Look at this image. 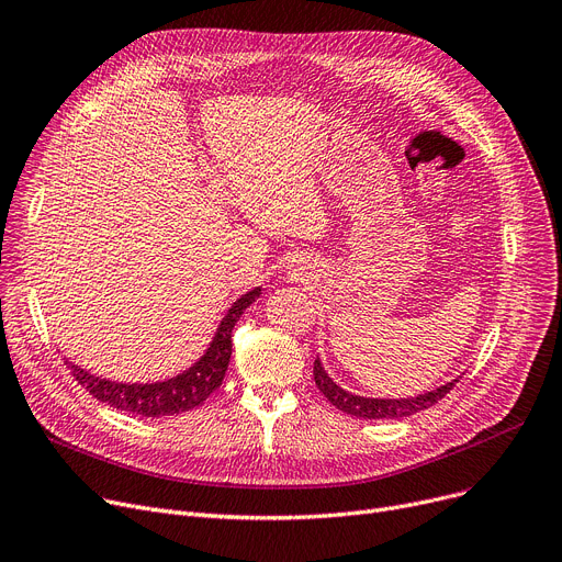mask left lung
I'll use <instances>...</instances> for the list:
<instances>
[{
  "label": "left lung",
  "instance_id": "1",
  "mask_svg": "<svg viewBox=\"0 0 562 562\" xmlns=\"http://www.w3.org/2000/svg\"><path fill=\"white\" fill-rule=\"evenodd\" d=\"M314 382L316 387L321 390V394L326 396L337 409L346 412L350 417H360V419H401V417H409L415 415L419 409H426L430 405H435L437 401L445 398L453 387L456 382H447L432 392L412 396V398H364V396H356L344 392L339 385H335L333 378L323 371L321 362L314 360Z\"/></svg>",
  "mask_w": 562,
  "mask_h": 562
}]
</instances>
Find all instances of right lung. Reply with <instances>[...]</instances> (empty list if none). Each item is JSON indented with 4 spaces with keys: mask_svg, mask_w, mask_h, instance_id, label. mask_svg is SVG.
I'll return each instance as SVG.
<instances>
[{
    "mask_svg": "<svg viewBox=\"0 0 562 562\" xmlns=\"http://www.w3.org/2000/svg\"><path fill=\"white\" fill-rule=\"evenodd\" d=\"M259 291L261 289L248 291L246 296H241L229 307V312L221 321V328L210 350L204 352V358L195 367L166 382H155V385H123V382H111L86 373L72 362L66 364L86 392H91L98 401L111 407L132 412V415L138 417L180 415V412L198 407L202 401L210 398L212 392L221 387L232 356V330L236 326V321L244 314V310L259 296Z\"/></svg>",
    "mask_w": 562,
    "mask_h": 562,
    "instance_id": "obj_1",
    "label": "right lung"
}]
</instances>
